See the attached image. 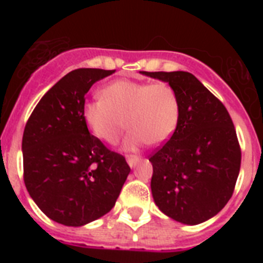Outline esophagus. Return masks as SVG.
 I'll return each instance as SVG.
<instances>
[{
    "instance_id": "34e87169",
    "label": "esophagus",
    "mask_w": 263,
    "mask_h": 263,
    "mask_svg": "<svg viewBox=\"0 0 263 263\" xmlns=\"http://www.w3.org/2000/svg\"><path fill=\"white\" fill-rule=\"evenodd\" d=\"M126 160H127V164H129L132 168H133V167L139 162V158L138 157H127Z\"/></svg>"
}]
</instances>
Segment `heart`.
I'll return each instance as SVG.
<instances>
[{"label": "heart", "mask_w": 263, "mask_h": 263, "mask_svg": "<svg viewBox=\"0 0 263 263\" xmlns=\"http://www.w3.org/2000/svg\"><path fill=\"white\" fill-rule=\"evenodd\" d=\"M81 118L92 136L109 145L117 142L127 124L132 130L124 148L136 152L145 143L160 145L173 136L179 101L175 90L164 83L121 79L101 89V99L84 101Z\"/></svg>", "instance_id": "1"}]
</instances>
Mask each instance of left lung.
<instances>
[{
    "label": "left lung",
    "mask_w": 263,
    "mask_h": 263,
    "mask_svg": "<svg viewBox=\"0 0 263 263\" xmlns=\"http://www.w3.org/2000/svg\"><path fill=\"white\" fill-rule=\"evenodd\" d=\"M142 75L168 83L179 101L175 132L148 159L154 203L175 221L201 224L227 205L240 173L241 150L232 118L190 72Z\"/></svg>",
    "instance_id": "left-lung-1"
}]
</instances>
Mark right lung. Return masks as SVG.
Masks as SVG:
<instances>
[{
    "label": "right lung",
    "mask_w": 263,
    "mask_h": 263,
    "mask_svg": "<svg viewBox=\"0 0 263 263\" xmlns=\"http://www.w3.org/2000/svg\"><path fill=\"white\" fill-rule=\"evenodd\" d=\"M111 73L97 68L67 73L42 97L23 132L25 185L39 210L66 227L106 215L130 173L125 158L92 136L81 118L88 90Z\"/></svg>",
    "instance_id": "add662e5"
}]
</instances>
